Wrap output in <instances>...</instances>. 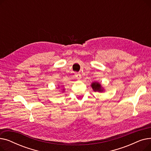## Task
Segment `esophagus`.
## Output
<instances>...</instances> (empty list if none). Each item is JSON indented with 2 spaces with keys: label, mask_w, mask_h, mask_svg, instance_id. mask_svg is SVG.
<instances>
[{
  "label": "esophagus",
  "mask_w": 151,
  "mask_h": 151,
  "mask_svg": "<svg viewBox=\"0 0 151 151\" xmlns=\"http://www.w3.org/2000/svg\"><path fill=\"white\" fill-rule=\"evenodd\" d=\"M75 77L76 79H78V80H80V79H81V75L80 73H77L75 74Z\"/></svg>",
  "instance_id": "obj_1"
}]
</instances>
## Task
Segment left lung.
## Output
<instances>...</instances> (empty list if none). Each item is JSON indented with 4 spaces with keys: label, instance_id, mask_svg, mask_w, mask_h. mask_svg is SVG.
Segmentation results:
<instances>
[{
    "label": "left lung",
    "instance_id": "obj_1",
    "mask_svg": "<svg viewBox=\"0 0 151 151\" xmlns=\"http://www.w3.org/2000/svg\"><path fill=\"white\" fill-rule=\"evenodd\" d=\"M92 88H93L94 91H98V92H101L102 89L101 88V85L98 83H93L92 84Z\"/></svg>",
    "mask_w": 151,
    "mask_h": 151
}]
</instances>
